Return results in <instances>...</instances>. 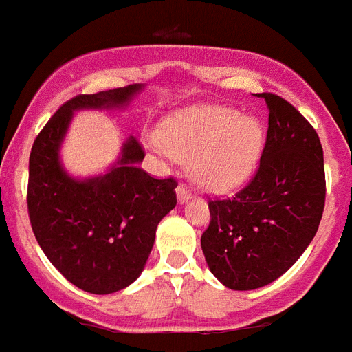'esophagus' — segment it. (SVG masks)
Returning <instances> with one entry per match:
<instances>
[{
	"label": "esophagus",
	"mask_w": 352,
	"mask_h": 352,
	"mask_svg": "<svg viewBox=\"0 0 352 352\" xmlns=\"http://www.w3.org/2000/svg\"><path fill=\"white\" fill-rule=\"evenodd\" d=\"M176 194H178V201L179 203H187L190 197H192V194H190V188L187 187V185H183V183H179L178 188H176Z\"/></svg>",
	"instance_id": "esophagus-1"
}]
</instances>
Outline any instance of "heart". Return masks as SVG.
Returning <instances> with one entry per match:
<instances>
[{"label": "heart", "instance_id": "b5f03b06", "mask_svg": "<svg viewBox=\"0 0 352 352\" xmlns=\"http://www.w3.org/2000/svg\"><path fill=\"white\" fill-rule=\"evenodd\" d=\"M264 145L259 122L230 107L201 106L174 115L160 131L156 149L192 160L197 185L212 192L239 187L254 173Z\"/></svg>", "mask_w": 352, "mask_h": 352}]
</instances>
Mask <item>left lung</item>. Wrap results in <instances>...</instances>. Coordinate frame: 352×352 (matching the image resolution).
Masks as SVG:
<instances>
[{"label":"left lung","mask_w":352,"mask_h":352,"mask_svg":"<svg viewBox=\"0 0 352 352\" xmlns=\"http://www.w3.org/2000/svg\"><path fill=\"white\" fill-rule=\"evenodd\" d=\"M259 169L234 197L210 199L201 235L208 268L230 289H257L292 268L315 237L326 203L324 151L316 131L274 93Z\"/></svg>","instance_id":"1"}]
</instances>
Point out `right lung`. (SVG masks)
Masks as SVG:
<instances>
[{
    "label": "right lung",
    "mask_w": 352,
    "mask_h": 352,
    "mask_svg": "<svg viewBox=\"0 0 352 352\" xmlns=\"http://www.w3.org/2000/svg\"><path fill=\"white\" fill-rule=\"evenodd\" d=\"M140 84L77 95L57 109L34 140L28 164V216L34 235L55 268L95 295L120 292L140 277L155 245L156 226L174 207L178 182L142 169L145 153L129 136L106 174L72 178L60 144L78 109L124 107Z\"/></svg>",
    "instance_id": "obj_1"
}]
</instances>
